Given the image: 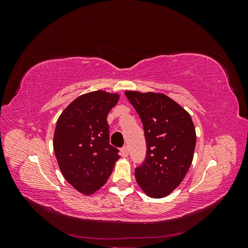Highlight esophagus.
I'll list each match as a JSON object with an SVG mask.
<instances>
[{"instance_id": "esophagus-1", "label": "esophagus", "mask_w": 248, "mask_h": 248, "mask_svg": "<svg viewBox=\"0 0 248 248\" xmlns=\"http://www.w3.org/2000/svg\"><path fill=\"white\" fill-rule=\"evenodd\" d=\"M121 155H122V157H124V158H126V157L128 156V148H127L126 146L121 149Z\"/></svg>"}]
</instances>
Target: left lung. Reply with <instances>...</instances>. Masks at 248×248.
<instances>
[{
    "label": "left lung",
    "mask_w": 248,
    "mask_h": 248,
    "mask_svg": "<svg viewBox=\"0 0 248 248\" xmlns=\"http://www.w3.org/2000/svg\"><path fill=\"white\" fill-rule=\"evenodd\" d=\"M144 126L146 159L136 169V179L147 196L160 199L175 190L193 159L197 134L190 115L161 93L126 91Z\"/></svg>",
    "instance_id": "8db88e82"
}]
</instances>
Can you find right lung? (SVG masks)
<instances>
[{
	"label": "right lung",
	"instance_id": "right-lung-1",
	"mask_svg": "<svg viewBox=\"0 0 248 248\" xmlns=\"http://www.w3.org/2000/svg\"><path fill=\"white\" fill-rule=\"evenodd\" d=\"M119 94L98 90L80 95L59 117L54 151L66 181L78 191L92 194L107 183L119 150L109 145L107 118Z\"/></svg>",
	"mask_w": 248,
	"mask_h": 248
}]
</instances>
